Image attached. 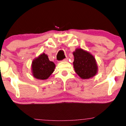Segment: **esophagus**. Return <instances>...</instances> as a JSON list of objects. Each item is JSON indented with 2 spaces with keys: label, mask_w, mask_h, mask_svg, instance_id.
<instances>
[{
  "label": "esophagus",
  "mask_w": 126,
  "mask_h": 126,
  "mask_svg": "<svg viewBox=\"0 0 126 126\" xmlns=\"http://www.w3.org/2000/svg\"><path fill=\"white\" fill-rule=\"evenodd\" d=\"M67 60H68V59H67V58H66V59H63V61H64V62H67Z\"/></svg>",
  "instance_id": "obj_1"
}]
</instances>
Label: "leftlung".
<instances>
[{
	"label": "left lung",
	"instance_id": "8db88e82",
	"mask_svg": "<svg viewBox=\"0 0 126 126\" xmlns=\"http://www.w3.org/2000/svg\"><path fill=\"white\" fill-rule=\"evenodd\" d=\"M73 54L75 72L80 78L87 79L96 75L97 72V65L93 55L81 48H77Z\"/></svg>",
	"mask_w": 126,
	"mask_h": 126
}]
</instances>
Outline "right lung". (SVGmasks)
<instances>
[{
    "label": "right lung",
    "mask_w": 126,
    "mask_h": 126,
    "mask_svg": "<svg viewBox=\"0 0 126 126\" xmlns=\"http://www.w3.org/2000/svg\"><path fill=\"white\" fill-rule=\"evenodd\" d=\"M54 63L50 61L47 56L45 53H42L34 59L32 65L33 76L40 80L48 79L54 72Z\"/></svg>",
    "instance_id": "right-lung-1"
}]
</instances>
